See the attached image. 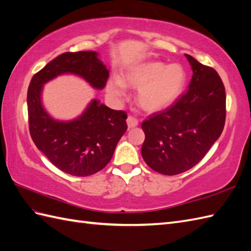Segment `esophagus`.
Instances as JSON below:
<instances>
[{
    "label": "esophagus",
    "mask_w": 251,
    "mask_h": 251,
    "mask_svg": "<svg viewBox=\"0 0 251 251\" xmlns=\"http://www.w3.org/2000/svg\"><path fill=\"white\" fill-rule=\"evenodd\" d=\"M126 122H127V126H128V128H133V127L138 126V124H139L138 120H137L136 118L131 117V115H130V117H128V118H127Z\"/></svg>",
    "instance_id": "1"
}]
</instances>
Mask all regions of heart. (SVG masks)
Wrapping results in <instances>:
<instances>
[{
    "label": "heart",
    "instance_id": "heart-1",
    "mask_svg": "<svg viewBox=\"0 0 251 251\" xmlns=\"http://www.w3.org/2000/svg\"><path fill=\"white\" fill-rule=\"evenodd\" d=\"M188 74L179 63L147 61L127 71L124 78L115 76L108 80L106 90L112 98L123 96L126 86L138 89V102L147 112L164 110L180 98L187 85Z\"/></svg>",
    "mask_w": 251,
    "mask_h": 251
}]
</instances>
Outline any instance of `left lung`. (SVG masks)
Here are the masks:
<instances>
[{"mask_svg": "<svg viewBox=\"0 0 251 251\" xmlns=\"http://www.w3.org/2000/svg\"><path fill=\"white\" fill-rule=\"evenodd\" d=\"M193 71L189 90L144 120L142 157L151 169L177 175L192 169L221 137L226 119L225 87L214 69L185 54Z\"/></svg>", "mask_w": 251, "mask_h": 251, "instance_id": "left-lung-1", "label": "left lung"}]
</instances>
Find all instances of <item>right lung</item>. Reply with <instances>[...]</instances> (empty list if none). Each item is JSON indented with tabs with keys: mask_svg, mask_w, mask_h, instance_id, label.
Returning <instances> with one entry per match:
<instances>
[{
	"mask_svg": "<svg viewBox=\"0 0 251 251\" xmlns=\"http://www.w3.org/2000/svg\"><path fill=\"white\" fill-rule=\"evenodd\" d=\"M64 74L75 75L93 89L106 86L109 70L94 50L63 53L33 76L27 91L30 137L37 149L60 171L85 177L98 173L110 161L118 142L127 130V114L92 100L78 117L54 119L43 106L47 82Z\"/></svg>",
	"mask_w": 251,
	"mask_h": 251,
	"instance_id": "1",
	"label": "right lung"
}]
</instances>
